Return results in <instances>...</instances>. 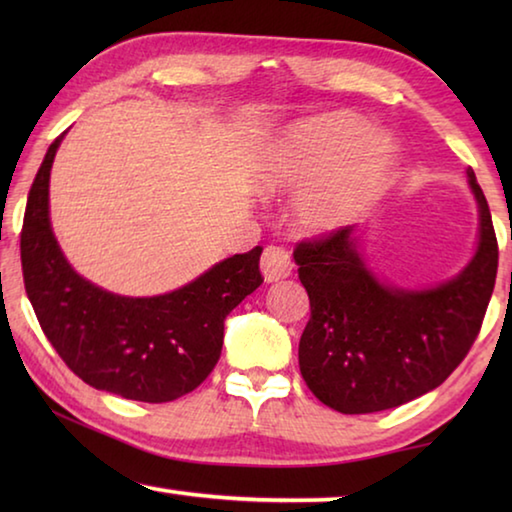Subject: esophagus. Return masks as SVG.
<instances>
[{"label":"esophagus","instance_id":"1","mask_svg":"<svg viewBox=\"0 0 512 512\" xmlns=\"http://www.w3.org/2000/svg\"><path fill=\"white\" fill-rule=\"evenodd\" d=\"M262 273L266 282H277L284 280V277L291 275V255L289 250H284L280 246H268L262 255Z\"/></svg>","mask_w":512,"mask_h":512}]
</instances>
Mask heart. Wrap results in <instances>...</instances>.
Wrapping results in <instances>:
<instances>
[{
	"label": "heart",
	"instance_id": "b5f03b06",
	"mask_svg": "<svg viewBox=\"0 0 512 512\" xmlns=\"http://www.w3.org/2000/svg\"><path fill=\"white\" fill-rule=\"evenodd\" d=\"M395 146L368 124L343 115L300 121L264 162L266 189L302 193L296 214L311 232L334 230L359 214L384 183Z\"/></svg>",
	"mask_w": 512,
	"mask_h": 512
}]
</instances>
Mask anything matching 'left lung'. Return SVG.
<instances>
[{"label":"left lung","mask_w":512,"mask_h":512,"mask_svg":"<svg viewBox=\"0 0 512 512\" xmlns=\"http://www.w3.org/2000/svg\"><path fill=\"white\" fill-rule=\"evenodd\" d=\"M479 241L461 273L427 289L379 280L359 244V225L302 241L298 277L311 318L300 336V372L329 409L357 415L395 409L438 388L479 334L497 277V237L472 169Z\"/></svg>","instance_id":"8db88e82"}]
</instances>
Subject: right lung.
I'll use <instances>...</instances> for the list:
<instances>
[{
    "label": "right lung",
    "mask_w": 512,
    "mask_h": 512,
    "mask_svg": "<svg viewBox=\"0 0 512 512\" xmlns=\"http://www.w3.org/2000/svg\"><path fill=\"white\" fill-rule=\"evenodd\" d=\"M65 133L33 180L22 225L24 287L67 368L97 391L171 402L201 386L221 357L223 323L264 282L262 248L232 255L185 287L151 298L110 293L67 262L49 219V176Z\"/></svg>",
    "instance_id": "add662e5"
}]
</instances>
